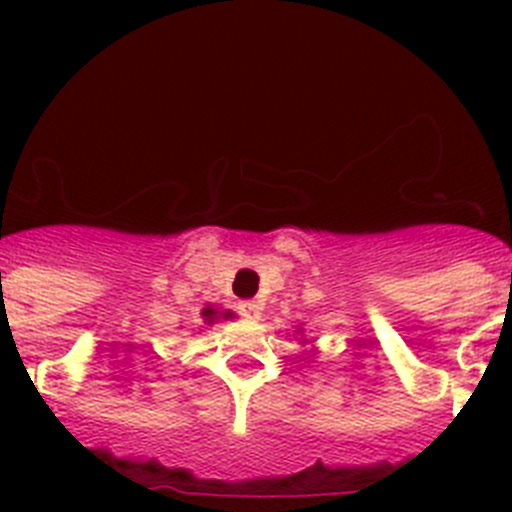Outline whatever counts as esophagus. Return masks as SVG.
<instances>
[{
	"label": "esophagus",
	"instance_id": "esophagus-1",
	"mask_svg": "<svg viewBox=\"0 0 512 512\" xmlns=\"http://www.w3.org/2000/svg\"><path fill=\"white\" fill-rule=\"evenodd\" d=\"M238 310H241V315H246V318H251V320H259L261 318V305H259V302H253V300L241 302V307H238Z\"/></svg>",
	"mask_w": 512,
	"mask_h": 512
}]
</instances>
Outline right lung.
Segmentation results:
<instances>
[{"mask_svg":"<svg viewBox=\"0 0 512 512\" xmlns=\"http://www.w3.org/2000/svg\"><path fill=\"white\" fill-rule=\"evenodd\" d=\"M202 315H205V318H207V323H210V320L215 318V310H210V307H207V310L202 312ZM225 318H230V312H225Z\"/></svg>","mask_w":512,"mask_h":512,"instance_id":"right-lung-1","label":"right lung"}]
</instances>
